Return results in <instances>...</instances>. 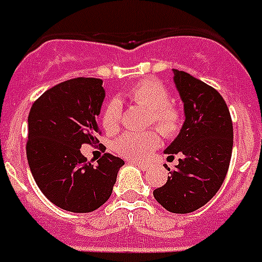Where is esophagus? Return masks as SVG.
Listing matches in <instances>:
<instances>
[{
    "mask_svg": "<svg viewBox=\"0 0 262 262\" xmlns=\"http://www.w3.org/2000/svg\"><path fill=\"white\" fill-rule=\"evenodd\" d=\"M131 164H134V165H135V166L139 167L141 170H146V169H147V167H148V165L147 164H143V162H131Z\"/></svg>",
    "mask_w": 262,
    "mask_h": 262,
    "instance_id": "34e87169",
    "label": "esophagus"
}]
</instances>
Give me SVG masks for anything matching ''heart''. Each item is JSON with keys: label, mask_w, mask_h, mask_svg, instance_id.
Returning a JSON list of instances; mask_svg holds the SVG:
<instances>
[{"label": "heart", "mask_w": 262, "mask_h": 262, "mask_svg": "<svg viewBox=\"0 0 262 262\" xmlns=\"http://www.w3.org/2000/svg\"><path fill=\"white\" fill-rule=\"evenodd\" d=\"M128 97L138 105L148 111V124H154L166 137L179 133L183 124V115L174 102L169 100L166 88L156 79H146L138 82L128 91ZM121 104L112 100L102 111V127L108 133H115L120 127ZM160 146V137L154 129L146 133H125L114 143L115 151L128 160H144L148 154Z\"/></svg>", "instance_id": "1"}]
</instances>
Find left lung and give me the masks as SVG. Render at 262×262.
Here are the masks:
<instances>
[{
    "mask_svg": "<svg viewBox=\"0 0 262 262\" xmlns=\"http://www.w3.org/2000/svg\"><path fill=\"white\" fill-rule=\"evenodd\" d=\"M173 73L185 121L165 152L171 158L179 154V165L167 169L166 184L152 194L169 212L188 214L210 202L225 181L233 151V121L216 89L185 72L173 69Z\"/></svg>",
    "mask_w": 262,
    "mask_h": 262,
    "instance_id": "left-lung-1",
    "label": "left lung"
}]
</instances>
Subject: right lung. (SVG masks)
<instances>
[{"label": "right lung", "instance_id": "obj_1", "mask_svg": "<svg viewBox=\"0 0 262 262\" xmlns=\"http://www.w3.org/2000/svg\"><path fill=\"white\" fill-rule=\"evenodd\" d=\"M105 91L98 78H73L46 91L28 116L27 158L37 187L62 210L92 212L110 199L124 161L110 152L86 162L82 144H96Z\"/></svg>", "mask_w": 262, "mask_h": 262}]
</instances>
